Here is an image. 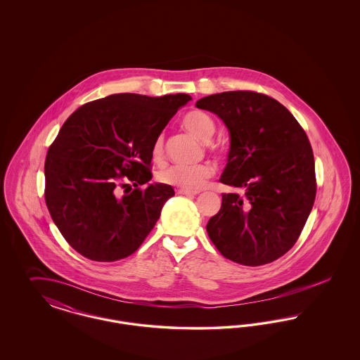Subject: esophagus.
I'll use <instances>...</instances> for the list:
<instances>
[{"instance_id":"obj_1","label":"esophagus","mask_w":360,"mask_h":360,"mask_svg":"<svg viewBox=\"0 0 360 360\" xmlns=\"http://www.w3.org/2000/svg\"><path fill=\"white\" fill-rule=\"evenodd\" d=\"M176 193H178V194H184V195H191V197L198 194V191H188V190H182V188H178Z\"/></svg>"}]
</instances>
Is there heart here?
I'll use <instances>...</instances> for the list:
<instances>
[{"mask_svg": "<svg viewBox=\"0 0 360 360\" xmlns=\"http://www.w3.org/2000/svg\"><path fill=\"white\" fill-rule=\"evenodd\" d=\"M184 127L193 135L207 141L216 131V122L202 110H191L184 117ZM153 159L156 163L165 160V139L159 136L153 146ZM216 167L210 163L197 166H170L158 174V179L163 185L182 188L188 191H198L204 188L206 182L213 178Z\"/></svg>", "mask_w": 360, "mask_h": 360, "instance_id": "heart-1", "label": "heart"}]
</instances>
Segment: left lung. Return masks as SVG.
<instances>
[{
  "label": "left lung",
  "mask_w": 360,
  "mask_h": 360,
  "mask_svg": "<svg viewBox=\"0 0 360 360\" xmlns=\"http://www.w3.org/2000/svg\"><path fill=\"white\" fill-rule=\"evenodd\" d=\"M229 129L231 150L220 182L244 188L223 193L206 225L223 257L263 266L283 257L300 238L316 198L314 158L308 136L274 98L251 91H224L198 100Z\"/></svg>",
  "instance_id": "1"
}]
</instances>
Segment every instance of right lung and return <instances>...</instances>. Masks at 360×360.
I'll return each instance as SVG.
<instances>
[{"label": "right lung", "instance_id": "right-lung-1", "mask_svg": "<svg viewBox=\"0 0 360 360\" xmlns=\"http://www.w3.org/2000/svg\"><path fill=\"white\" fill-rule=\"evenodd\" d=\"M188 94H112L78 108L52 141L44 198L62 236L82 257L116 262L153 231L174 188L155 184L153 146ZM134 188L132 189L130 185Z\"/></svg>", "mask_w": 360, "mask_h": 360}]
</instances>
